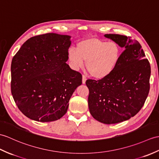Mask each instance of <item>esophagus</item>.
<instances>
[{
	"label": "esophagus",
	"instance_id": "34e87169",
	"mask_svg": "<svg viewBox=\"0 0 159 159\" xmlns=\"http://www.w3.org/2000/svg\"><path fill=\"white\" fill-rule=\"evenodd\" d=\"M86 80H87V77H86L85 76H84V75H83V79H82L83 84H85Z\"/></svg>",
	"mask_w": 159,
	"mask_h": 159
}]
</instances>
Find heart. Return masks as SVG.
Listing matches in <instances>:
<instances>
[{
  "label": "heart",
  "mask_w": 159,
  "mask_h": 159,
  "mask_svg": "<svg viewBox=\"0 0 159 159\" xmlns=\"http://www.w3.org/2000/svg\"><path fill=\"white\" fill-rule=\"evenodd\" d=\"M120 56L121 49L117 43L96 38L81 40L76 49L70 48L68 51V59L74 70L83 68L87 61V70L98 79L108 76L119 64Z\"/></svg>",
  "instance_id": "b5f03b06"
}]
</instances>
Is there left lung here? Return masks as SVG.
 <instances>
[{
    "label": "left lung",
    "mask_w": 159,
    "mask_h": 159,
    "mask_svg": "<svg viewBox=\"0 0 159 159\" xmlns=\"http://www.w3.org/2000/svg\"><path fill=\"white\" fill-rule=\"evenodd\" d=\"M124 51L110 75L98 80H87L89 112L95 120L115 124L134 116L143 106L150 90V65L136 40L119 34H105Z\"/></svg>",
    "instance_id": "obj_1"
}]
</instances>
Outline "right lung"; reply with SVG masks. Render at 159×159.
<instances>
[{"label":"right lung","instance_id":"add662e5","mask_svg":"<svg viewBox=\"0 0 159 159\" xmlns=\"http://www.w3.org/2000/svg\"><path fill=\"white\" fill-rule=\"evenodd\" d=\"M70 38L55 33L34 36L13 57L11 93L18 108L29 119L39 122L60 119L82 84V75L66 64Z\"/></svg>","mask_w":159,"mask_h":159}]
</instances>
